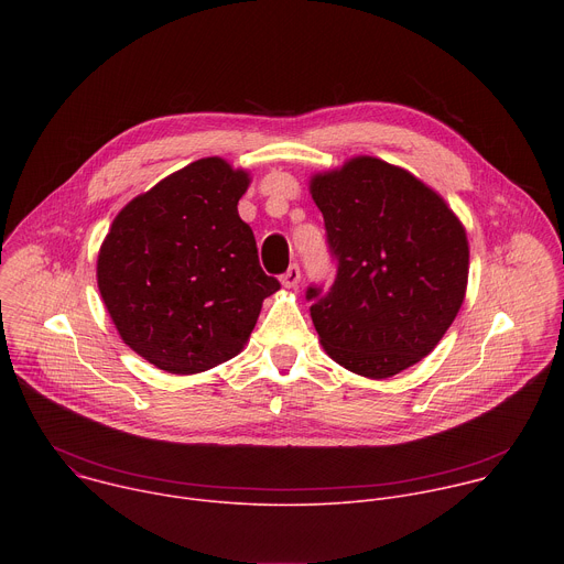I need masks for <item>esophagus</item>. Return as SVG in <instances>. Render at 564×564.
<instances>
[{"label": "esophagus", "mask_w": 564, "mask_h": 564, "mask_svg": "<svg viewBox=\"0 0 564 564\" xmlns=\"http://www.w3.org/2000/svg\"><path fill=\"white\" fill-rule=\"evenodd\" d=\"M299 281H301V270H299L296 263H292V265L285 270V274H281V283H283L285 288H296Z\"/></svg>", "instance_id": "1"}]
</instances>
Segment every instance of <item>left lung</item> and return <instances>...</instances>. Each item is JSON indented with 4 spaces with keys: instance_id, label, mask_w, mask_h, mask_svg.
I'll list each match as a JSON object with an SVG mask.
<instances>
[{
    "instance_id": "1",
    "label": "left lung",
    "mask_w": 564,
    "mask_h": 564,
    "mask_svg": "<svg viewBox=\"0 0 564 564\" xmlns=\"http://www.w3.org/2000/svg\"><path fill=\"white\" fill-rule=\"evenodd\" d=\"M335 283L310 285L321 346L350 372L386 379L422 361L451 328L468 281L464 225L411 172L357 155L316 174Z\"/></svg>"
}]
</instances>
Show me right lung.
I'll list each match as a JSON object with an SVG mask.
<instances>
[{"label": "right lung", "instance_id": "obj_1", "mask_svg": "<svg viewBox=\"0 0 564 564\" xmlns=\"http://www.w3.org/2000/svg\"><path fill=\"white\" fill-rule=\"evenodd\" d=\"M248 187V172L200 158L111 223L98 288L122 341L160 370L194 375L236 357L281 288L238 216Z\"/></svg>", "mask_w": 564, "mask_h": 564}]
</instances>
